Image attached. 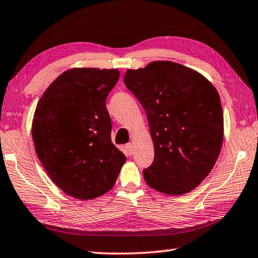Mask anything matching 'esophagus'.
I'll return each instance as SVG.
<instances>
[{
	"mask_svg": "<svg viewBox=\"0 0 258 258\" xmlns=\"http://www.w3.org/2000/svg\"><path fill=\"white\" fill-rule=\"evenodd\" d=\"M126 149H127V153H128L130 155H133V153H134V147H133L132 144L126 145Z\"/></svg>",
	"mask_w": 258,
	"mask_h": 258,
	"instance_id": "esophagus-1",
	"label": "esophagus"
}]
</instances>
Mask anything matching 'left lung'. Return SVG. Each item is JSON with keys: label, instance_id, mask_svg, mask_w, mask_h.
Instances as JSON below:
<instances>
[{"label": "left lung", "instance_id": "obj_1", "mask_svg": "<svg viewBox=\"0 0 258 258\" xmlns=\"http://www.w3.org/2000/svg\"><path fill=\"white\" fill-rule=\"evenodd\" d=\"M124 83L146 110L155 158L146 182L161 193L186 194L214 167L224 137L219 94L206 77L170 60L127 70Z\"/></svg>", "mask_w": 258, "mask_h": 258}]
</instances>
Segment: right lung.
Masks as SVG:
<instances>
[{
	"label": "right lung",
	"instance_id": "add662e5",
	"mask_svg": "<svg viewBox=\"0 0 258 258\" xmlns=\"http://www.w3.org/2000/svg\"><path fill=\"white\" fill-rule=\"evenodd\" d=\"M117 69L75 68L63 72L36 105L32 138L36 155L65 194L92 200L111 189L126 161L111 142L105 100Z\"/></svg>",
	"mask_w": 258,
	"mask_h": 258
}]
</instances>
